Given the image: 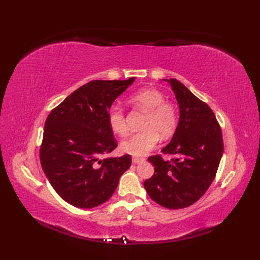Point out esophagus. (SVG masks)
<instances>
[{
    "mask_svg": "<svg viewBox=\"0 0 260 260\" xmlns=\"http://www.w3.org/2000/svg\"><path fill=\"white\" fill-rule=\"evenodd\" d=\"M143 160H144V158H142V157H137V156L132 157V162L133 164H139L140 161H143Z\"/></svg>",
    "mask_w": 260,
    "mask_h": 260,
    "instance_id": "34e87169",
    "label": "esophagus"
}]
</instances>
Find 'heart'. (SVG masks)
<instances>
[{
  "mask_svg": "<svg viewBox=\"0 0 260 260\" xmlns=\"http://www.w3.org/2000/svg\"><path fill=\"white\" fill-rule=\"evenodd\" d=\"M131 103L143 108L146 116L142 122V131L137 132L121 143V151L135 156L145 155L158 142V136L168 138L177 127V109L165 101L164 94L155 88H144L135 92L130 98ZM108 124L112 131L119 136L128 132L123 109L113 105L107 113Z\"/></svg>",
  "mask_w": 260,
  "mask_h": 260,
  "instance_id": "1",
  "label": "heart"
}]
</instances>
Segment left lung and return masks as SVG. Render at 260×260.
I'll return each mask as SVG.
<instances>
[{
    "label": "left lung",
    "instance_id": "obj_1",
    "mask_svg": "<svg viewBox=\"0 0 260 260\" xmlns=\"http://www.w3.org/2000/svg\"><path fill=\"white\" fill-rule=\"evenodd\" d=\"M167 81L178 101L180 118L174 137L161 152L176 157L171 160H164L160 155L148 157L155 171L144 187L160 206L180 209L192 205L208 190L221 159L223 141L216 116L205 102L177 79Z\"/></svg>",
    "mask_w": 260,
    "mask_h": 260
}]
</instances>
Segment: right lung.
Segmentation results:
<instances>
[{
	"label": "right lung",
	"instance_id": "right-lung-1",
	"mask_svg": "<svg viewBox=\"0 0 260 260\" xmlns=\"http://www.w3.org/2000/svg\"><path fill=\"white\" fill-rule=\"evenodd\" d=\"M135 79L90 81L46 118L41 166L54 190L70 205L93 208L105 203L131 166L130 155L101 156L118 145L108 124V109Z\"/></svg>",
	"mask_w": 260,
	"mask_h": 260
}]
</instances>
